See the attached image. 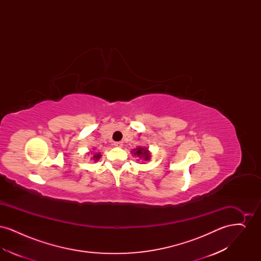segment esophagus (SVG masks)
<instances>
[{
    "label": "esophagus",
    "mask_w": 261,
    "mask_h": 261,
    "mask_svg": "<svg viewBox=\"0 0 261 261\" xmlns=\"http://www.w3.org/2000/svg\"><path fill=\"white\" fill-rule=\"evenodd\" d=\"M113 146H114V147H116V148H122L123 143H122V142H114Z\"/></svg>",
    "instance_id": "esophagus-1"
}]
</instances>
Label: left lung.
<instances>
[{
  "label": "left lung",
  "instance_id": "obj_1",
  "mask_svg": "<svg viewBox=\"0 0 261 261\" xmlns=\"http://www.w3.org/2000/svg\"><path fill=\"white\" fill-rule=\"evenodd\" d=\"M131 152L134 156H137L142 162H149L150 160V151L149 148L146 147H138L136 149H132Z\"/></svg>",
  "mask_w": 261,
  "mask_h": 261
}]
</instances>
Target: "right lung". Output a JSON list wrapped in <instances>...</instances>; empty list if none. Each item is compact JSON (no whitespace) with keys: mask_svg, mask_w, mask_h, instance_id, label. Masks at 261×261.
I'll list each match as a JSON object with an SVG mask.
<instances>
[{"mask_svg":"<svg viewBox=\"0 0 261 261\" xmlns=\"http://www.w3.org/2000/svg\"><path fill=\"white\" fill-rule=\"evenodd\" d=\"M95 149H93L92 151L90 150V152H91V155H92V161H94V162H98L99 159H100V153L99 152H96V151H94ZM90 152H88L87 154H90Z\"/></svg>","mask_w":261,"mask_h":261,"instance_id":"1","label":"right lung"}]
</instances>
